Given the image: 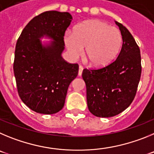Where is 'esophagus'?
Segmentation results:
<instances>
[{"mask_svg": "<svg viewBox=\"0 0 154 154\" xmlns=\"http://www.w3.org/2000/svg\"><path fill=\"white\" fill-rule=\"evenodd\" d=\"M83 69H84V67H83V66H81V65H80V66H79V71H78V75H79V76H81V75H82Z\"/></svg>", "mask_w": 154, "mask_h": 154, "instance_id": "1", "label": "esophagus"}]
</instances>
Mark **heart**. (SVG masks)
I'll use <instances>...</instances> for the list:
<instances>
[{"label":"heart","instance_id":"heart-1","mask_svg":"<svg viewBox=\"0 0 154 154\" xmlns=\"http://www.w3.org/2000/svg\"><path fill=\"white\" fill-rule=\"evenodd\" d=\"M65 45L70 56L77 58L83 53L93 67H103L118 53L122 43L120 30L100 20H88L79 23L73 33L64 36Z\"/></svg>","mask_w":154,"mask_h":154}]
</instances>
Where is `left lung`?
Wrapping results in <instances>:
<instances>
[{"label":"left lung","instance_id":"8db88e82","mask_svg":"<svg viewBox=\"0 0 154 154\" xmlns=\"http://www.w3.org/2000/svg\"><path fill=\"white\" fill-rule=\"evenodd\" d=\"M123 39L118 57L101 68L84 69L87 106L98 117H110L126 110L134 100L141 76V56L134 37L117 21Z\"/></svg>","mask_w":154,"mask_h":154}]
</instances>
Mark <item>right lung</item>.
Returning <instances> with one entry per match:
<instances>
[{"instance_id": "right-lung-1", "label": "right lung", "mask_w": 154, "mask_h": 154, "mask_svg": "<svg viewBox=\"0 0 154 154\" xmlns=\"http://www.w3.org/2000/svg\"><path fill=\"white\" fill-rule=\"evenodd\" d=\"M71 20L68 12H43L27 23L17 41L14 73L17 92L37 113L53 114L62 110L69 85L78 74V64L61 57ZM44 35L54 40L49 46H43L39 40Z\"/></svg>"}]
</instances>
